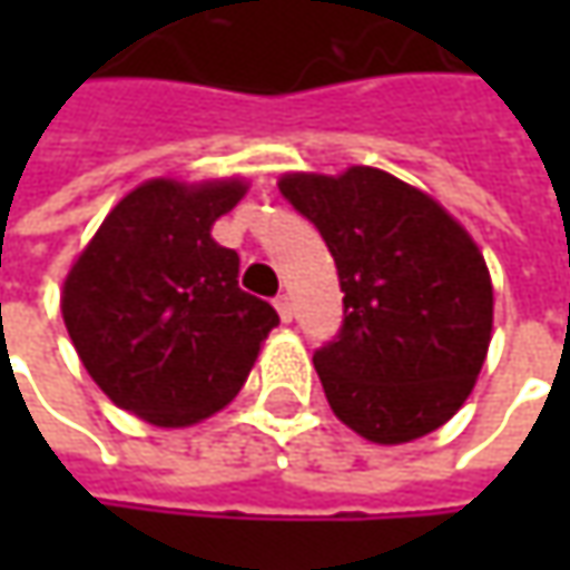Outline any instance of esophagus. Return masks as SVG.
Instances as JSON below:
<instances>
[{
    "label": "esophagus",
    "mask_w": 570,
    "mask_h": 570,
    "mask_svg": "<svg viewBox=\"0 0 570 570\" xmlns=\"http://www.w3.org/2000/svg\"><path fill=\"white\" fill-rule=\"evenodd\" d=\"M275 311H278V317L288 323V320L295 317V304H292V297H288V295L275 297Z\"/></svg>",
    "instance_id": "34e87169"
}]
</instances>
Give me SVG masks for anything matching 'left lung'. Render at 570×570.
Listing matches in <instances>:
<instances>
[{"label": "left lung", "instance_id": "8db88e82", "mask_svg": "<svg viewBox=\"0 0 570 570\" xmlns=\"http://www.w3.org/2000/svg\"><path fill=\"white\" fill-rule=\"evenodd\" d=\"M278 189L336 259L345 320L314 355L326 403L371 444L450 422L489 355L492 275L448 208L381 167L292 170Z\"/></svg>", "mask_w": 570, "mask_h": 570}]
</instances>
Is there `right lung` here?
Segmentation results:
<instances>
[{
  "instance_id": "1",
  "label": "right lung",
  "mask_w": 570,
  "mask_h": 570,
  "mask_svg": "<svg viewBox=\"0 0 570 570\" xmlns=\"http://www.w3.org/2000/svg\"><path fill=\"white\" fill-rule=\"evenodd\" d=\"M244 177H155L107 212L62 282V323L110 403L155 428H189L237 396L273 304L237 288V253L212 225L247 196Z\"/></svg>"
}]
</instances>
